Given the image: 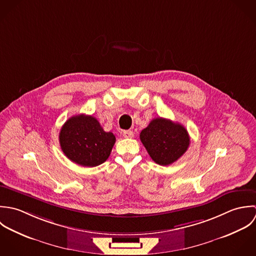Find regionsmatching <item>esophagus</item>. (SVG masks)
I'll use <instances>...</instances> for the list:
<instances>
[{"label": "esophagus", "instance_id": "esophagus-1", "mask_svg": "<svg viewBox=\"0 0 256 256\" xmlns=\"http://www.w3.org/2000/svg\"><path fill=\"white\" fill-rule=\"evenodd\" d=\"M122 136L126 138H134V132L132 130H124Z\"/></svg>", "mask_w": 256, "mask_h": 256}]
</instances>
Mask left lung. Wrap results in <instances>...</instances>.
Segmentation results:
<instances>
[{"label": "left lung", "mask_w": 256, "mask_h": 256, "mask_svg": "<svg viewBox=\"0 0 256 256\" xmlns=\"http://www.w3.org/2000/svg\"><path fill=\"white\" fill-rule=\"evenodd\" d=\"M140 140L150 156L159 165H169L185 154L190 144L187 130L170 120L154 118L142 130Z\"/></svg>", "instance_id": "8db88e82"}]
</instances>
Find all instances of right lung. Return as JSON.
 <instances>
[{
	"instance_id": "add662e5",
	"label": "right lung",
	"mask_w": 256,
	"mask_h": 256,
	"mask_svg": "<svg viewBox=\"0 0 256 256\" xmlns=\"http://www.w3.org/2000/svg\"><path fill=\"white\" fill-rule=\"evenodd\" d=\"M116 142L112 132H104L92 116H71L61 128L59 144L63 154L72 162L85 167H95L110 156Z\"/></svg>"
}]
</instances>
